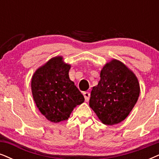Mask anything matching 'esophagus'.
<instances>
[{
  "label": "esophagus",
  "instance_id": "obj_1",
  "mask_svg": "<svg viewBox=\"0 0 159 159\" xmlns=\"http://www.w3.org/2000/svg\"><path fill=\"white\" fill-rule=\"evenodd\" d=\"M84 98H85V100L86 102H88L89 100V98H90V93L89 92H84Z\"/></svg>",
  "mask_w": 159,
  "mask_h": 159
}]
</instances>
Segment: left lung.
<instances>
[{"mask_svg":"<svg viewBox=\"0 0 159 159\" xmlns=\"http://www.w3.org/2000/svg\"><path fill=\"white\" fill-rule=\"evenodd\" d=\"M100 80L93 86L89 106L103 124L113 125L125 119L140 93L138 78L127 66L112 59L100 71Z\"/></svg>","mask_w":159,"mask_h":159,"instance_id":"left-lung-1","label":"left lung"}]
</instances>
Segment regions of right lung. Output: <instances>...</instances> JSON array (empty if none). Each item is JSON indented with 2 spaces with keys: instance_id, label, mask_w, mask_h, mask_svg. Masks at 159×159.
<instances>
[{
  "instance_id": "obj_1",
  "label": "right lung",
  "mask_w": 159,
  "mask_h": 159,
  "mask_svg": "<svg viewBox=\"0 0 159 159\" xmlns=\"http://www.w3.org/2000/svg\"><path fill=\"white\" fill-rule=\"evenodd\" d=\"M70 67L62 56H55L38 68L31 78L37 107L52 122L67 120L74 108L84 101L83 94L70 79Z\"/></svg>"
}]
</instances>
